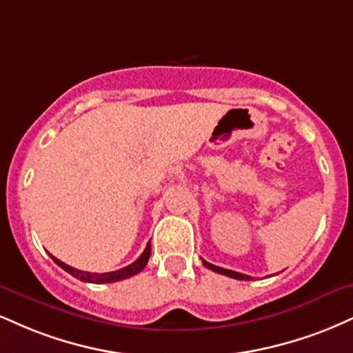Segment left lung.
Wrapping results in <instances>:
<instances>
[{
  "instance_id": "8db88e82",
  "label": "left lung",
  "mask_w": 353,
  "mask_h": 353,
  "mask_svg": "<svg viewBox=\"0 0 353 353\" xmlns=\"http://www.w3.org/2000/svg\"><path fill=\"white\" fill-rule=\"evenodd\" d=\"M203 266H207V268L215 271V273H220V274H225V276H230V278H235V279H241V281H250L252 279V276H246V274H241V273H236V271H232V270H225V268H220V266H215L212 265V263H207L205 260H202Z\"/></svg>"
}]
</instances>
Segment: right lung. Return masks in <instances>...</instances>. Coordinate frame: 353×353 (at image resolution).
Returning a JSON list of instances; mask_svg holds the SVG:
<instances>
[{"instance_id": "right-lung-1", "label": "right lung", "mask_w": 353, "mask_h": 353, "mask_svg": "<svg viewBox=\"0 0 353 353\" xmlns=\"http://www.w3.org/2000/svg\"><path fill=\"white\" fill-rule=\"evenodd\" d=\"M151 256V241L146 245V248H144V252L141 253V256L138 258V260L131 263V265L125 266V268L121 270H117V271H112V273H88V271H80V270H75L72 268V266L65 265V263L57 260V258L52 256L50 254V258L55 261V265L61 266L62 270H65L67 273L74 276V278L80 279V281L83 283H95V284H101V283H114V281H121V279H126V278H131V276L138 274L139 271H141L144 266H146L148 260H150Z\"/></svg>"}]
</instances>
